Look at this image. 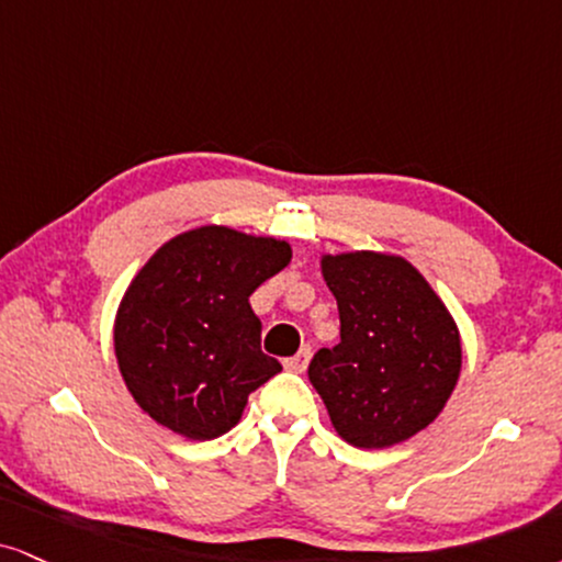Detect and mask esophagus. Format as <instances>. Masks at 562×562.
Masks as SVG:
<instances>
[{
  "label": "esophagus",
  "instance_id": "1",
  "mask_svg": "<svg viewBox=\"0 0 562 562\" xmlns=\"http://www.w3.org/2000/svg\"><path fill=\"white\" fill-rule=\"evenodd\" d=\"M310 357H313V355H310V346H304V349L296 351L294 357H289L286 362H283V367H286L289 372H304V370H307V364H310Z\"/></svg>",
  "mask_w": 562,
  "mask_h": 562
}]
</instances>
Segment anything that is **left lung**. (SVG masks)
Masks as SVG:
<instances>
[{"label": "left lung", "instance_id": "left-lung-1", "mask_svg": "<svg viewBox=\"0 0 562 562\" xmlns=\"http://www.w3.org/2000/svg\"><path fill=\"white\" fill-rule=\"evenodd\" d=\"M341 341L310 362L330 425L355 448L398 446L438 419L461 375V334L429 281L391 252L321 255Z\"/></svg>", "mask_w": 562, "mask_h": 562}]
</instances>
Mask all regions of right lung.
<instances>
[{"mask_svg":"<svg viewBox=\"0 0 562 562\" xmlns=\"http://www.w3.org/2000/svg\"><path fill=\"white\" fill-rule=\"evenodd\" d=\"M292 262L286 239L205 224L150 255L114 317V355L135 404L187 440L241 419L281 364L260 351L249 294Z\"/></svg>","mask_w":562,"mask_h":562,"instance_id":"obj_1","label":"right lung"}]
</instances>
